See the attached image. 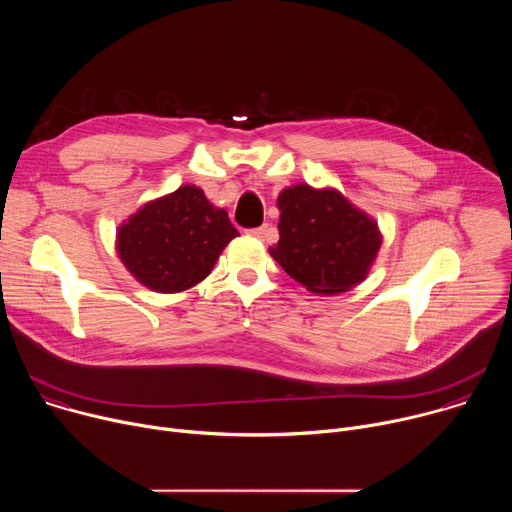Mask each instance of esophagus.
Masks as SVG:
<instances>
[{
	"label": "esophagus",
	"mask_w": 512,
	"mask_h": 512,
	"mask_svg": "<svg viewBox=\"0 0 512 512\" xmlns=\"http://www.w3.org/2000/svg\"><path fill=\"white\" fill-rule=\"evenodd\" d=\"M253 237H257V239H265V235H267V225H263V227H257V229H253V231H249Z\"/></svg>",
	"instance_id": "esophagus-1"
}]
</instances>
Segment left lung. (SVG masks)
Here are the masks:
<instances>
[{"instance_id": "1", "label": "left lung", "mask_w": 512, "mask_h": 512, "mask_svg": "<svg viewBox=\"0 0 512 512\" xmlns=\"http://www.w3.org/2000/svg\"><path fill=\"white\" fill-rule=\"evenodd\" d=\"M279 241L269 255L318 296H338L369 277L383 245L375 218L340 190L287 186L277 196Z\"/></svg>"}]
</instances>
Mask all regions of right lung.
Segmentation results:
<instances>
[{"mask_svg":"<svg viewBox=\"0 0 512 512\" xmlns=\"http://www.w3.org/2000/svg\"><path fill=\"white\" fill-rule=\"evenodd\" d=\"M239 237L225 208L200 186L184 184L148 200L117 227L115 249L123 267L158 294H180L200 283Z\"/></svg>","mask_w":512,"mask_h":512,"instance_id":"1","label":"right lung"}]
</instances>
